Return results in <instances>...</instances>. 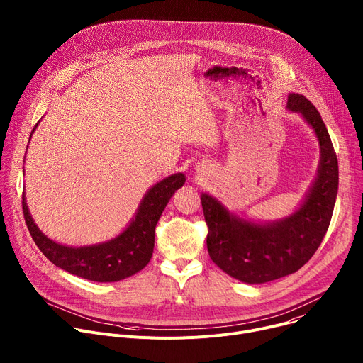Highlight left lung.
Listing matches in <instances>:
<instances>
[{
	"mask_svg": "<svg viewBox=\"0 0 363 363\" xmlns=\"http://www.w3.org/2000/svg\"><path fill=\"white\" fill-rule=\"evenodd\" d=\"M286 108L313 129L320 147L318 175L297 210L281 220L260 223L230 211L211 194H201L211 260L247 284L267 283L301 269L319 248L336 202L337 158L320 113L298 93L289 94Z\"/></svg>",
	"mask_w": 363,
	"mask_h": 363,
	"instance_id": "1",
	"label": "left lung"
}]
</instances>
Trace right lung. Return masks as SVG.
<instances>
[{
	"label": "right lung",
	"instance_id": "right-lung-1",
	"mask_svg": "<svg viewBox=\"0 0 363 363\" xmlns=\"http://www.w3.org/2000/svg\"><path fill=\"white\" fill-rule=\"evenodd\" d=\"M38 123L31 130V135ZM184 184L185 175L182 172L172 174L157 182L143 195L133 218L121 234L90 245H65L48 238L34 223L26 194H23V211L34 242L55 266L97 283L119 281L136 274L149 263L155 245V227L171 196Z\"/></svg>",
	"mask_w": 363,
	"mask_h": 363
}]
</instances>
